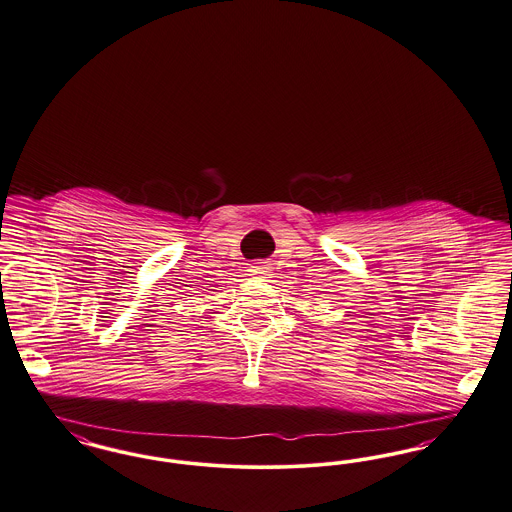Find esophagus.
<instances>
[{
    "instance_id": "1",
    "label": "esophagus",
    "mask_w": 512,
    "mask_h": 512,
    "mask_svg": "<svg viewBox=\"0 0 512 512\" xmlns=\"http://www.w3.org/2000/svg\"><path fill=\"white\" fill-rule=\"evenodd\" d=\"M249 272H251V276H255V278H268V276H270V268L263 265V263H255V265L249 266Z\"/></svg>"
}]
</instances>
